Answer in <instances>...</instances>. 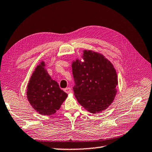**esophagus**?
Instances as JSON below:
<instances>
[{"label": "esophagus", "mask_w": 152, "mask_h": 152, "mask_svg": "<svg viewBox=\"0 0 152 152\" xmlns=\"http://www.w3.org/2000/svg\"><path fill=\"white\" fill-rule=\"evenodd\" d=\"M64 91L66 92V93H67V94H70L71 92H72V90H71V88L68 87V88L64 89Z\"/></svg>", "instance_id": "esophagus-1"}]
</instances>
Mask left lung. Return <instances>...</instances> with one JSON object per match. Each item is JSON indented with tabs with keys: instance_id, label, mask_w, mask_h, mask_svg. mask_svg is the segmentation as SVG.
Here are the masks:
<instances>
[{
	"instance_id": "8db88e82",
	"label": "left lung",
	"mask_w": 152,
	"mask_h": 152,
	"mask_svg": "<svg viewBox=\"0 0 152 152\" xmlns=\"http://www.w3.org/2000/svg\"><path fill=\"white\" fill-rule=\"evenodd\" d=\"M82 57L83 61L76 58L72 63L74 96L86 111L99 113L115 99L117 74L111 62L99 53L86 49Z\"/></svg>"
}]
</instances>
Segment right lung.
Listing matches in <instances>:
<instances>
[{"mask_svg": "<svg viewBox=\"0 0 152 152\" xmlns=\"http://www.w3.org/2000/svg\"><path fill=\"white\" fill-rule=\"evenodd\" d=\"M45 62H40L27 86V97L31 106L39 114L50 115L56 113L68 95L59 88L47 72Z\"/></svg>", "mask_w": 152, "mask_h": 152, "instance_id": "obj_1", "label": "right lung"}]
</instances>
